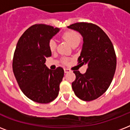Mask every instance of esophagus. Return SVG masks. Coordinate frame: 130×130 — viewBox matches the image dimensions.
<instances>
[{"instance_id":"34e87169","label":"esophagus","mask_w":130,"mask_h":130,"mask_svg":"<svg viewBox=\"0 0 130 130\" xmlns=\"http://www.w3.org/2000/svg\"><path fill=\"white\" fill-rule=\"evenodd\" d=\"M64 71H65V73H69L70 71H71V70L69 69H67V68H65L64 69Z\"/></svg>"}]
</instances>
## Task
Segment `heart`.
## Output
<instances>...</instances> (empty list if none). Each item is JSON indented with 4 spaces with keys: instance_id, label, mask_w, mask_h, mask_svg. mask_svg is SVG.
Listing matches in <instances>:
<instances>
[{
    "instance_id": "heart-1",
    "label": "heart",
    "mask_w": 130,
    "mask_h": 130,
    "mask_svg": "<svg viewBox=\"0 0 130 130\" xmlns=\"http://www.w3.org/2000/svg\"><path fill=\"white\" fill-rule=\"evenodd\" d=\"M62 36H63V39H65L66 41L68 42V43L71 46L78 44L81 40V36L79 35V34L74 30H69V31H65L63 33ZM48 46L51 52L55 51L56 48H57V43L55 40L52 39L49 41ZM63 62L65 64H67L68 63V61H67V59H64Z\"/></svg>"
}]
</instances>
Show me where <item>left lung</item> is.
Segmentation results:
<instances>
[{
  "instance_id": "obj_1",
  "label": "left lung",
  "mask_w": 130,
  "mask_h": 130,
  "mask_svg": "<svg viewBox=\"0 0 130 130\" xmlns=\"http://www.w3.org/2000/svg\"><path fill=\"white\" fill-rule=\"evenodd\" d=\"M67 27L79 31L83 36V47L77 62L80 65L88 64L84 74L73 71L75 79L72 88L79 99L93 101L107 91L113 80L117 65L114 47L106 33L95 24L78 22Z\"/></svg>"
}]
</instances>
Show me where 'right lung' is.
<instances>
[{
	"label": "right lung",
	"instance_id": "obj_1",
	"mask_svg": "<svg viewBox=\"0 0 130 130\" xmlns=\"http://www.w3.org/2000/svg\"><path fill=\"white\" fill-rule=\"evenodd\" d=\"M59 28L34 24L26 29L17 42L13 59V71L21 91L31 101L46 104L59 94L64 70L49 69L46 58L51 56L48 42Z\"/></svg>",
	"mask_w": 130,
	"mask_h": 130
}]
</instances>
